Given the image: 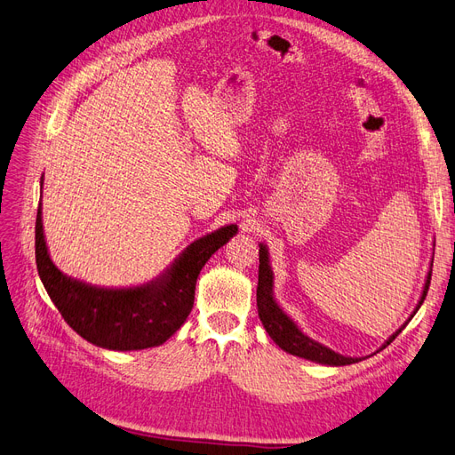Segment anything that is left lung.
<instances>
[{"instance_id": "8db88e82", "label": "left lung", "mask_w": 455, "mask_h": 455, "mask_svg": "<svg viewBox=\"0 0 455 455\" xmlns=\"http://www.w3.org/2000/svg\"><path fill=\"white\" fill-rule=\"evenodd\" d=\"M435 258V253H433ZM430 273H433V263H430V269L425 276V284H423V292L421 298H419L417 306L413 309V313L410 315H415L419 311V307L423 306V301L427 298L428 292V284H430ZM258 311H259V319L263 323V327L267 331V334L271 336L273 342L284 349L286 354H292L298 357H304L307 361H313V363H321V365H329V367H342V365H352L357 363L363 357H349V355H342L339 352H334L329 346H324L317 340H313L311 336H307L304 331L298 327V323L288 315V313L281 307L276 298H275V275L271 269V258H269V248L267 243L259 242V283H258ZM407 321L402 324V327L395 331L394 334H390L387 342H384L377 352L387 347L395 336H398L403 329ZM375 352V354H377Z\"/></svg>"}]
</instances>
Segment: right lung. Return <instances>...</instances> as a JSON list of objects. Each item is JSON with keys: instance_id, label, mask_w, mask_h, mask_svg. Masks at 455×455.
<instances>
[{"instance_id": "obj_1", "label": "right lung", "mask_w": 455, "mask_h": 455, "mask_svg": "<svg viewBox=\"0 0 455 455\" xmlns=\"http://www.w3.org/2000/svg\"><path fill=\"white\" fill-rule=\"evenodd\" d=\"M40 186H44V174ZM236 232V225H225L194 240L165 271L144 284L98 286L57 269L45 243L40 204L36 217L38 275L45 292L76 334L113 352H134L165 344L182 327L194 306L200 271Z\"/></svg>"}]
</instances>
